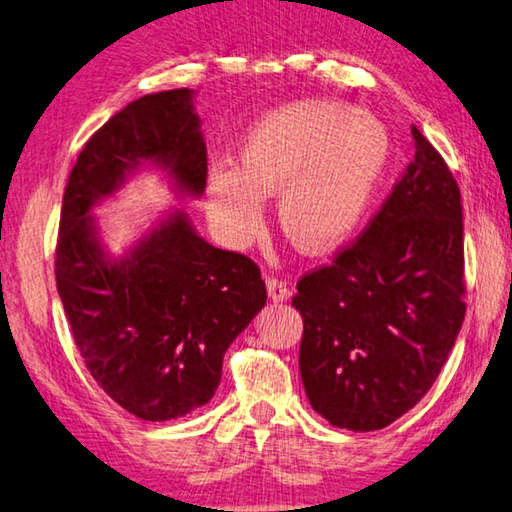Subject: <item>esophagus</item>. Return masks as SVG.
Instances as JSON below:
<instances>
[{
	"label": "esophagus",
	"instance_id": "34e87169",
	"mask_svg": "<svg viewBox=\"0 0 512 512\" xmlns=\"http://www.w3.org/2000/svg\"><path fill=\"white\" fill-rule=\"evenodd\" d=\"M265 283H267V295H270L272 301H288L290 299L292 290L283 279H276V276H267Z\"/></svg>",
	"mask_w": 512,
	"mask_h": 512
}]
</instances>
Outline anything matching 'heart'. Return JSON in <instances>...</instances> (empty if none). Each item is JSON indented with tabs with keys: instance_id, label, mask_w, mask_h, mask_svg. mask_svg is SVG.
Instances as JSON below:
<instances>
[{
	"instance_id": "heart-1",
	"label": "heart",
	"mask_w": 512,
	"mask_h": 512,
	"mask_svg": "<svg viewBox=\"0 0 512 512\" xmlns=\"http://www.w3.org/2000/svg\"><path fill=\"white\" fill-rule=\"evenodd\" d=\"M392 140L358 108L306 99L265 115L247 133L236 167L206 179V208L220 236L242 247L261 231L263 195L279 192V224L301 251L342 245L388 170Z\"/></svg>"
}]
</instances>
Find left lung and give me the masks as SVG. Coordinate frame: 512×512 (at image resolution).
Listing matches in <instances>:
<instances>
[{
    "instance_id": "8db88e82",
    "label": "left lung",
    "mask_w": 512,
    "mask_h": 512,
    "mask_svg": "<svg viewBox=\"0 0 512 512\" xmlns=\"http://www.w3.org/2000/svg\"><path fill=\"white\" fill-rule=\"evenodd\" d=\"M415 158L370 224L306 272V397L338 429L379 431L420 401L465 320L463 206L454 174L420 129Z\"/></svg>"
}]
</instances>
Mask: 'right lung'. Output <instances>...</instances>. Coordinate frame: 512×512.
Returning <instances> with one entry per match:
<instances>
[{"label":"right lung","mask_w":512,"mask_h":512,"mask_svg":"<svg viewBox=\"0 0 512 512\" xmlns=\"http://www.w3.org/2000/svg\"><path fill=\"white\" fill-rule=\"evenodd\" d=\"M145 161L181 192H204L206 145L188 88L140 97L92 133L65 186L54 272L92 379L131 415L165 422L213 399L226 349L267 292L251 258L208 245L181 211L108 261L88 213Z\"/></svg>","instance_id":"1"}]
</instances>
